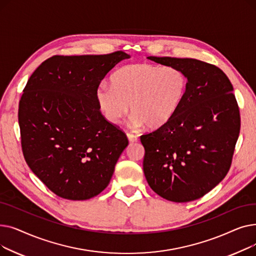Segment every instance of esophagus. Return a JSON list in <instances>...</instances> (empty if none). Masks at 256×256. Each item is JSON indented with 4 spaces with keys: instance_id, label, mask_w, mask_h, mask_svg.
<instances>
[{
    "instance_id": "obj_1",
    "label": "esophagus",
    "mask_w": 256,
    "mask_h": 256,
    "mask_svg": "<svg viewBox=\"0 0 256 256\" xmlns=\"http://www.w3.org/2000/svg\"><path fill=\"white\" fill-rule=\"evenodd\" d=\"M128 138L130 142H137L138 141V136L134 135V134H130V132H128Z\"/></svg>"
}]
</instances>
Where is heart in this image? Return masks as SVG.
Segmentation results:
<instances>
[{
  "mask_svg": "<svg viewBox=\"0 0 256 256\" xmlns=\"http://www.w3.org/2000/svg\"><path fill=\"white\" fill-rule=\"evenodd\" d=\"M188 88V76L178 67H160L134 63L119 68L112 76V86L102 83L96 91L100 110L112 124H119L132 113V126L156 128L176 114Z\"/></svg>",
  "mask_w": 256,
  "mask_h": 256,
  "instance_id": "obj_1",
  "label": "heart"
}]
</instances>
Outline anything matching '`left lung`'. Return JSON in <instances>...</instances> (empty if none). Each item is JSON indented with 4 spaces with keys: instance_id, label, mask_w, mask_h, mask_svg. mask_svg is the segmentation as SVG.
<instances>
[{
    "instance_id": "obj_1",
    "label": "left lung",
    "mask_w": 256,
    "mask_h": 256,
    "mask_svg": "<svg viewBox=\"0 0 256 256\" xmlns=\"http://www.w3.org/2000/svg\"><path fill=\"white\" fill-rule=\"evenodd\" d=\"M148 59L182 70L188 88L168 122L140 137L144 176L160 197L193 201L214 189L230 169L240 128L234 87L214 64L190 58Z\"/></svg>"
}]
</instances>
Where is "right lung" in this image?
Segmentation results:
<instances>
[{"instance_id": "obj_1", "label": "right lung", "mask_w": 256, "mask_h": 256, "mask_svg": "<svg viewBox=\"0 0 256 256\" xmlns=\"http://www.w3.org/2000/svg\"><path fill=\"white\" fill-rule=\"evenodd\" d=\"M130 56H52L28 80L18 104L24 158L57 196L86 200L109 184L128 144L126 132L102 114L96 91L113 67Z\"/></svg>"}]
</instances>
